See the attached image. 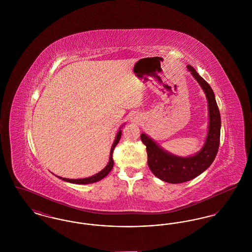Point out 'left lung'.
I'll return each mask as SVG.
<instances>
[{
  "label": "left lung",
  "mask_w": 252,
  "mask_h": 252,
  "mask_svg": "<svg viewBox=\"0 0 252 252\" xmlns=\"http://www.w3.org/2000/svg\"><path fill=\"white\" fill-rule=\"evenodd\" d=\"M187 69L191 71L193 77L203 89L209 104V131L202 149L194 156H173L161 149L145 134L141 135V140L146 146L147 163L152 173L159 180L174 184L192 180L210 167L216 158L220 143L221 118L214 91L193 67L187 65Z\"/></svg>",
  "instance_id": "left-lung-1"
}]
</instances>
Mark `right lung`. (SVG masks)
Instances as JSON below:
<instances>
[{"instance_id": "add662e5", "label": "right lung", "mask_w": 252, "mask_h": 252, "mask_svg": "<svg viewBox=\"0 0 252 252\" xmlns=\"http://www.w3.org/2000/svg\"><path fill=\"white\" fill-rule=\"evenodd\" d=\"M121 134H122V131L119 130V132H118V133H117V135H116L115 141H114V143H113V144H112L111 150H110V154H109V161H108V165H107L106 167L104 168V169H103L101 172H99L98 174H96V175L93 176V177L87 178V179L70 180V179H65V178H61V177H59V178L61 179L62 180H65V181H67V182L75 183V184H89V183H94V182H96V181H98V180L104 179V178H105V177L108 175V173L110 172V170L112 169V167H113V163H114V161H113V158H112V153H113V150H114L115 146L117 145V144H118V143H119V141H120Z\"/></svg>"}]
</instances>
